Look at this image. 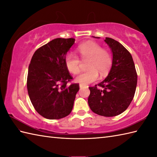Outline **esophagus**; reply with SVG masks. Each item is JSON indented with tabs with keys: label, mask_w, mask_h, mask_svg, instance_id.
<instances>
[{
	"label": "esophagus",
	"mask_w": 157,
	"mask_h": 157,
	"mask_svg": "<svg viewBox=\"0 0 157 157\" xmlns=\"http://www.w3.org/2000/svg\"><path fill=\"white\" fill-rule=\"evenodd\" d=\"M84 87H86V86H85V85L79 84V88H84Z\"/></svg>",
	"instance_id": "34e87169"
}]
</instances>
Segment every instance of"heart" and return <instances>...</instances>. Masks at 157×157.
Instances as JSON below:
<instances>
[{
  "label": "heart",
  "mask_w": 157,
  "mask_h": 157,
  "mask_svg": "<svg viewBox=\"0 0 157 157\" xmlns=\"http://www.w3.org/2000/svg\"><path fill=\"white\" fill-rule=\"evenodd\" d=\"M78 52L82 61H88L87 71L82 73L75 78V81L83 85H87L96 81L98 78V73L101 77L108 74L111 66L112 59L109 53L103 50L102 46L96 42H89L79 45ZM65 65L69 72L77 74L80 70L81 62L79 58L72 53L66 55Z\"/></svg>",
  "instance_id": "obj_1"
}]
</instances>
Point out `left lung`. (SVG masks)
I'll list each match as a JSON object with an SVG mask.
<instances>
[{
  "instance_id": "8db88e82",
  "label": "left lung",
  "mask_w": 157,
  "mask_h": 157,
  "mask_svg": "<svg viewBox=\"0 0 157 157\" xmlns=\"http://www.w3.org/2000/svg\"><path fill=\"white\" fill-rule=\"evenodd\" d=\"M105 42L112 52V66L104 80L89 87L88 102L96 114L114 117L124 112L134 98L137 73L132 56L124 46L111 38H106Z\"/></svg>"
}]
</instances>
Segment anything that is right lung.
Wrapping results in <instances>:
<instances>
[{
	"label": "right lung",
	"mask_w": 157,
	"mask_h": 157,
	"mask_svg": "<svg viewBox=\"0 0 157 157\" xmlns=\"http://www.w3.org/2000/svg\"><path fill=\"white\" fill-rule=\"evenodd\" d=\"M74 38H56L36 51L28 67L27 88L36 111L48 119H59L71 112L78 84L67 86L73 79L65 65V56Z\"/></svg>",
	"instance_id": "right-lung-1"
}]
</instances>
